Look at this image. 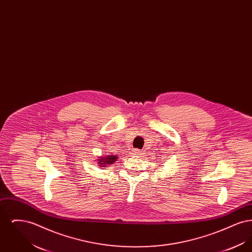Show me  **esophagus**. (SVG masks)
Segmentation results:
<instances>
[{
    "label": "esophagus",
    "mask_w": 252,
    "mask_h": 252,
    "mask_svg": "<svg viewBox=\"0 0 252 252\" xmlns=\"http://www.w3.org/2000/svg\"><path fill=\"white\" fill-rule=\"evenodd\" d=\"M133 152L135 155H142V151L140 149H134Z\"/></svg>",
    "instance_id": "obj_1"
}]
</instances>
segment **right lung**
Listing matches in <instances>:
<instances>
[{
  "mask_svg": "<svg viewBox=\"0 0 252 252\" xmlns=\"http://www.w3.org/2000/svg\"><path fill=\"white\" fill-rule=\"evenodd\" d=\"M117 158H118V156H114V155L103 157V158H99L98 164H99L100 167H106L107 164H111V163L115 162Z\"/></svg>",
  "mask_w": 252,
  "mask_h": 252,
  "instance_id": "1",
  "label": "right lung"
}]
</instances>
